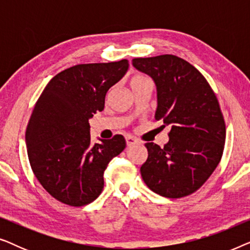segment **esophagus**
I'll return each mask as SVG.
<instances>
[{"label": "esophagus", "instance_id": "1", "mask_svg": "<svg viewBox=\"0 0 250 250\" xmlns=\"http://www.w3.org/2000/svg\"><path fill=\"white\" fill-rule=\"evenodd\" d=\"M136 142H138V141H136V139L133 138V136H131V135L126 136V145H127L128 146L135 145Z\"/></svg>", "mask_w": 250, "mask_h": 250}]
</instances>
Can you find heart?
Returning <instances> with one entry per match:
<instances>
[{
    "label": "heart",
    "mask_w": 250,
    "mask_h": 250,
    "mask_svg": "<svg viewBox=\"0 0 250 250\" xmlns=\"http://www.w3.org/2000/svg\"><path fill=\"white\" fill-rule=\"evenodd\" d=\"M149 81L148 78L142 76V75H135V76H133L131 78V86H133V85H136V84H141L143 83V82H146Z\"/></svg>",
    "instance_id": "obj_1"
}]
</instances>
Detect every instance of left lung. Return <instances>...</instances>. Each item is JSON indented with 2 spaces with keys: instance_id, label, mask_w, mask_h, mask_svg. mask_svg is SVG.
<instances>
[{
  "instance_id": "left-lung-1",
  "label": "left lung",
  "mask_w": 250,
  "mask_h": 250,
  "mask_svg": "<svg viewBox=\"0 0 250 250\" xmlns=\"http://www.w3.org/2000/svg\"><path fill=\"white\" fill-rule=\"evenodd\" d=\"M132 63L155 81V118L163 127L170 126L164 148L146 143L142 179L163 197L189 196L206 182L223 155L225 123L216 95L203 74L182 58L163 54L135 58Z\"/></svg>"
}]
</instances>
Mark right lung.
Masks as SVG:
<instances>
[{"label": "right lung", "mask_w": 250, "mask_h": 250, "mask_svg": "<svg viewBox=\"0 0 250 250\" xmlns=\"http://www.w3.org/2000/svg\"><path fill=\"white\" fill-rule=\"evenodd\" d=\"M128 61L76 64L57 74L35 104L26 129L30 167L60 203L81 207L104 189V173L126 146L124 136L91 143L88 119L104 108L105 94Z\"/></svg>", "instance_id": "1"}]
</instances>
